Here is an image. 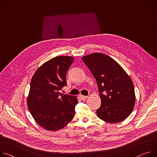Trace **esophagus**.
I'll use <instances>...</instances> for the list:
<instances>
[{
    "label": "esophagus",
    "instance_id": "1",
    "mask_svg": "<svg viewBox=\"0 0 157 157\" xmlns=\"http://www.w3.org/2000/svg\"><path fill=\"white\" fill-rule=\"evenodd\" d=\"M80 98H81V99H82V101H84V100H86V99L88 98V96H86V95H80Z\"/></svg>",
    "mask_w": 157,
    "mask_h": 157
}]
</instances>
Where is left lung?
<instances>
[{
  "label": "left lung",
  "mask_w": 157,
  "mask_h": 157,
  "mask_svg": "<svg viewBox=\"0 0 157 157\" xmlns=\"http://www.w3.org/2000/svg\"><path fill=\"white\" fill-rule=\"evenodd\" d=\"M82 60L97 81L101 105L97 110L99 118L109 123L126 119L135 105L133 83L124 70L114 59L95 53Z\"/></svg>",
  "instance_id": "1"
}]
</instances>
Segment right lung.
Returning a JSON list of instances; mask_svg holds the SVG:
<instances>
[{"label":"right lung","mask_w":157,"mask_h":157,"mask_svg":"<svg viewBox=\"0 0 157 157\" xmlns=\"http://www.w3.org/2000/svg\"><path fill=\"white\" fill-rule=\"evenodd\" d=\"M74 58L55 57L40 66L33 75L27 98L28 109L36 123L48 131L62 129L73 119L77 96L63 95L66 75Z\"/></svg>","instance_id":"1"}]
</instances>
